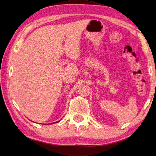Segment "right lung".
Wrapping results in <instances>:
<instances>
[{"instance_id":"obj_1","label":"right lung","mask_w":156,"mask_h":156,"mask_svg":"<svg viewBox=\"0 0 156 156\" xmlns=\"http://www.w3.org/2000/svg\"><path fill=\"white\" fill-rule=\"evenodd\" d=\"M59 122V121H58V122ZM53 123H54V122H53Z\"/></svg>"}]
</instances>
